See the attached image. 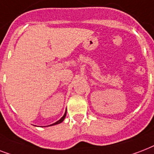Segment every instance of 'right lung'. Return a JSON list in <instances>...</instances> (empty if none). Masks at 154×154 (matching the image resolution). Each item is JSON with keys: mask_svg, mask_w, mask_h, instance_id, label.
I'll return each mask as SVG.
<instances>
[{"mask_svg": "<svg viewBox=\"0 0 154 154\" xmlns=\"http://www.w3.org/2000/svg\"><path fill=\"white\" fill-rule=\"evenodd\" d=\"M65 116H66V112H65V114H64V116H63V117H61V118H60V119L59 120V121H57V122H55V123H53V124L50 125H48V126H51V125H57V124H60V123H61V122H62L63 121H64V119H65Z\"/></svg>", "mask_w": 154, "mask_h": 154, "instance_id": "add662e5", "label": "right lung"}]
</instances>
